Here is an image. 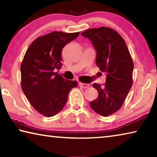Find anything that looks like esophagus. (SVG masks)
I'll return each instance as SVG.
<instances>
[{"label":"esophagus","instance_id":"34e87169","mask_svg":"<svg viewBox=\"0 0 157 157\" xmlns=\"http://www.w3.org/2000/svg\"><path fill=\"white\" fill-rule=\"evenodd\" d=\"M79 86H81L82 88H83V89H86V88H88V87L89 86V85L88 84L82 83V82H79Z\"/></svg>","mask_w":157,"mask_h":157}]
</instances>
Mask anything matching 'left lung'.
<instances>
[{
  "mask_svg": "<svg viewBox=\"0 0 157 157\" xmlns=\"http://www.w3.org/2000/svg\"><path fill=\"white\" fill-rule=\"evenodd\" d=\"M81 34L91 41L97 51L96 65L107 73L104 86L93 84L98 97L90 106L101 116H110L122 107L132 86V58L123 37L112 28H91Z\"/></svg>",
  "mask_w": 157,
  "mask_h": 157,
  "instance_id": "left-lung-1",
  "label": "left lung"
}]
</instances>
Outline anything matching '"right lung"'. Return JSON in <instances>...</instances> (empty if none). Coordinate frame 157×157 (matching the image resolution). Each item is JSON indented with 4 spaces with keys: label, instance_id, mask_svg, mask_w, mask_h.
I'll return each mask as SVG.
<instances>
[{
    "label": "right lung",
    "instance_id": "1",
    "mask_svg": "<svg viewBox=\"0 0 157 157\" xmlns=\"http://www.w3.org/2000/svg\"><path fill=\"white\" fill-rule=\"evenodd\" d=\"M79 33L55 31L36 38L26 51L21 64V88L34 109L46 117L62 109L77 81L68 80L55 69L62 67V51Z\"/></svg>",
    "mask_w": 157,
    "mask_h": 157
}]
</instances>
